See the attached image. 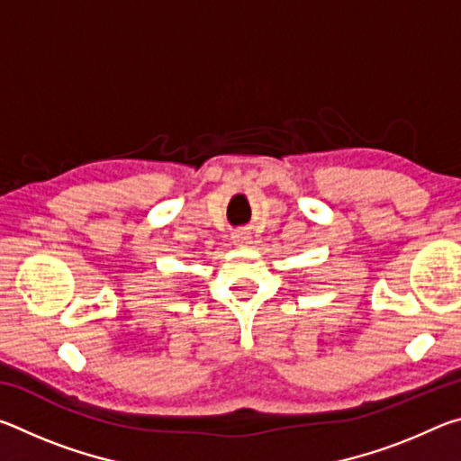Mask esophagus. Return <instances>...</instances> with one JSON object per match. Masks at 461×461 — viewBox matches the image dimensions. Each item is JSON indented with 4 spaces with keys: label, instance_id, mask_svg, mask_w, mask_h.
I'll list each match as a JSON object with an SVG mask.
<instances>
[{
    "label": "esophagus",
    "instance_id": "esophagus-1",
    "mask_svg": "<svg viewBox=\"0 0 461 461\" xmlns=\"http://www.w3.org/2000/svg\"><path fill=\"white\" fill-rule=\"evenodd\" d=\"M233 246H240V248H244V246H248V244H252V236H249L248 231H238V233H233Z\"/></svg>",
    "mask_w": 461,
    "mask_h": 461
}]
</instances>
